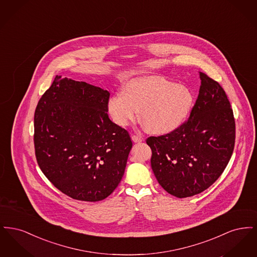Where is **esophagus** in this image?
I'll use <instances>...</instances> for the list:
<instances>
[{
	"mask_svg": "<svg viewBox=\"0 0 257 257\" xmlns=\"http://www.w3.org/2000/svg\"><path fill=\"white\" fill-rule=\"evenodd\" d=\"M132 141H133L134 143H142V142H143V138L134 135V136H132Z\"/></svg>",
	"mask_w": 257,
	"mask_h": 257,
	"instance_id": "esophagus-1",
	"label": "esophagus"
}]
</instances>
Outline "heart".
<instances>
[{
	"label": "heart",
	"mask_w": 257,
	"mask_h": 257,
	"mask_svg": "<svg viewBox=\"0 0 257 257\" xmlns=\"http://www.w3.org/2000/svg\"><path fill=\"white\" fill-rule=\"evenodd\" d=\"M193 105L194 94L189 86L160 76H147L128 82L122 92L111 95L107 111L121 127L136 121L141 111V121L147 132L163 136L185 122Z\"/></svg>",
	"instance_id": "b5f03b06"
}]
</instances>
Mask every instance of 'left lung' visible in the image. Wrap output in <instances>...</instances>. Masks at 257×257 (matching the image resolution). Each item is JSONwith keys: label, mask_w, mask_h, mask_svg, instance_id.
Instances as JSON below:
<instances>
[{"label": "left lung", "mask_w": 257, "mask_h": 257, "mask_svg": "<svg viewBox=\"0 0 257 257\" xmlns=\"http://www.w3.org/2000/svg\"><path fill=\"white\" fill-rule=\"evenodd\" d=\"M187 122L174 132L150 137L151 168L160 185L183 198L205 191L226 168L235 144L233 110L223 88L206 74Z\"/></svg>", "instance_id": "1"}]
</instances>
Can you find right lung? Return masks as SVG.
<instances>
[{"label":"right lung","instance_id":"right-lung-1","mask_svg":"<svg viewBox=\"0 0 257 257\" xmlns=\"http://www.w3.org/2000/svg\"><path fill=\"white\" fill-rule=\"evenodd\" d=\"M110 92L57 75L37 104V164L57 189L77 200L99 201L122 179L132 141L107 111Z\"/></svg>","mask_w":257,"mask_h":257}]
</instances>
